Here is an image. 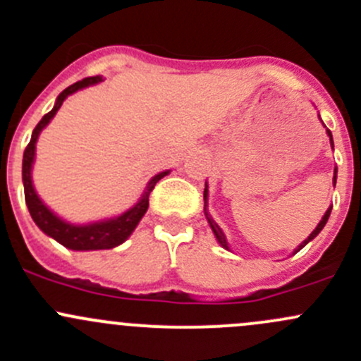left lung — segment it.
<instances>
[{
    "label": "left lung",
    "mask_w": 361,
    "mask_h": 361,
    "mask_svg": "<svg viewBox=\"0 0 361 361\" xmlns=\"http://www.w3.org/2000/svg\"><path fill=\"white\" fill-rule=\"evenodd\" d=\"M326 133H329V136H330V143H332V147H334V141H332V133H330V130H326ZM336 180H337V169H336V174H334V187H336ZM204 201H206V190H204ZM204 209H206V207H204ZM330 213H332V206H330V207H329V209H326V213H325V214H323V218H322V221H319V224H318V227H316V228H314V231H312V234H311V235H309V238H307V239H305V241H304V243H302V245H300V246H298V248H297V251H298V250H302V248H304V246H305V245H307V243H309V241H312V239H314V238H316V235H318V234H319V232H322V228H323V227H325V224H326V221H329V216H330ZM206 218H207V221H209L211 228H213L214 235H216L218 243H220V245H221V246H224V248H225V250H228V245H227V239H225V234H224V232H221V228H220V227H218V224H216V221H214V220H213V218H211V216H209V214H207V211H206ZM297 251H295V253H297Z\"/></svg>",
    "instance_id": "left-lung-1"
}]
</instances>
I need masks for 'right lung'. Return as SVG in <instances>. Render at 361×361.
<instances>
[{
    "label": "right lung",
    "instance_id": "add662e5",
    "mask_svg": "<svg viewBox=\"0 0 361 361\" xmlns=\"http://www.w3.org/2000/svg\"><path fill=\"white\" fill-rule=\"evenodd\" d=\"M101 76H89V78H83L80 82L73 83L68 89H64L63 92L57 97L56 106L52 108L42 120L38 122V126L32 130L31 141L27 143L24 150V160H23V181H24V195H25V204H27V209L31 213V218L35 220V224L45 232L47 235L56 239L57 243H61L63 246H66L69 250L76 251H85V250H110L115 248V246L122 245L133 231L136 228V225L140 224V220L143 218V214L147 213L148 209V195L154 190L155 183L159 180H162L169 171L166 173H160L154 180L148 183L147 190H145L141 201L136 204L134 207H130L129 211H126L123 214H120L118 218H113V220L99 221V224L92 225H69L66 221L59 220L49 207L45 206L39 197L36 195L35 187H32L31 181V166L32 160H35V145L36 140H38V134L42 133L43 127L52 120V116L56 115L57 110L61 108V104L64 103V99L69 96V94L76 92L78 89H83V87L94 85V83L101 82Z\"/></svg>",
    "mask_w": 361,
    "mask_h": 361
}]
</instances>
